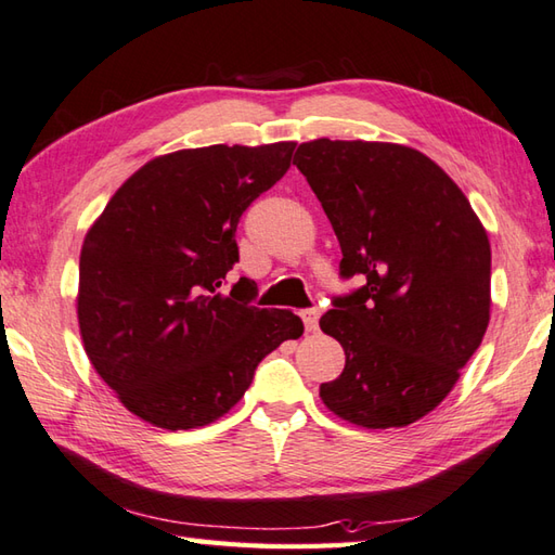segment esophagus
I'll return each mask as SVG.
<instances>
[{
    "label": "esophagus",
    "instance_id": "obj_1",
    "mask_svg": "<svg viewBox=\"0 0 555 555\" xmlns=\"http://www.w3.org/2000/svg\"><path fill=\"white\" fill-rule=\"evenodd\" d=\"M319 315H321V311L319 309H307V311H301V321H304V325H307V331L311 333V331H315V327H319Z\"/></svg>",
    "mask_w": 555,
    "mask_h": 555
}]
</instances>
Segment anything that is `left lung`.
<instances>
[{
	"instance_id": "8db88e82",
	"label": "left lung",
	"mask_w": 555,
	"mask_h": 555,
	"mask_svg": "<svg viewBox=\"0 0 555 555\" xmlns=\"http://www.w3.org/2000/svg\"><path fill=\"white\" fill-rule=\"evenodd\" d=\"M294 165L340 242V275L364 280L321 319L345 349L321 400L361 428L420 422L489 327V234L462 189L410 145L315 139Z\"/></svg>"
}]
</instances>
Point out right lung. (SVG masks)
<instances>
[{
  "label": "right lung",
  "mask_w": 555,
  "mask_h": 555,
  "mask_svg": "<svg viewBox=\"0 0 555 555\" xmlns=\"http://www.w3.org/2000/svg\"><path fill=\"white\" fill-rule=\"evenodd\" d=\"M294 141L157 155L86 232L76 313L90 364L139 420L208 426L244 398L266 354L304 333L287 309L251 307L240 261L242 212L289 169Z\"/></svg>",
  "instance_id": "add662e5"
}]
</instances>
